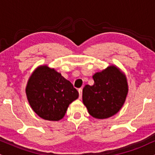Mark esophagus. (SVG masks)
Wrapping results in <instances>:
<instances>
[{
    "instance_id": "34e87169",
    "label": "esophagus",
    "mask_w": 155,
    "mask_h": 155,
    "mask_svg": "<svg viewBox=\"0 0 155 155\" xmlns=\"http://www.w3.org/2000/svg\"><path fill=\"white\" fill-rule=\"evenodd\" d=\"M79 99L81 98V96H82V89H79Z\"/></svg>"
}]
</instances>
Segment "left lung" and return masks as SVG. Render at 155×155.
Segmentation results:
<instances>
[{"instance_id":"obj_1","label":"left lung","mask_w":155,"mask_h":155,"mask_svg":"<svg viewBox=\"0 0 155 155\" xmlns=\"http://www.w3.org/2000/svg\"><path fill=\"white\" fill-rule=\"evenodd\" d=\"M94 83L83 89L84 105L93 118L105 119L121 109L128 92L126 76L118 67L110 65L92 76Z\"/></svg>"}]
</instances>
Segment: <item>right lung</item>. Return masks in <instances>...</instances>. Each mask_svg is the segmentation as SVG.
I'll list each match as a JSON object with an SVG mask.
<instances>
[{
	"instance_id": "add662e5",
	"label": "right lung",
	"mask_w": 155,
	"mask_h": 155,
	"mask_svg": "<svg viewBox=\"0 0 155 155\" xmlns=\"http://www.w3.org/2000/svg\"><path fill=\"white\" fill-rule=\"evenodd\" d=\"M25 92L33 111L41 118L50 121L62 119L70 104L79 97L72 84L48 65L35 68Z\"/></svg>"
}]
</instances>
